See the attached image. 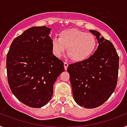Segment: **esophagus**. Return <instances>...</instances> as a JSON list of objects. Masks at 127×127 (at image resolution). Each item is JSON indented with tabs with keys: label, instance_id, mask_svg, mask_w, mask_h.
<instances>
[{
	"label": "esophagus",
	"instance_id": "esophagus-1",
	"mask_svg": "<svg viewBox=\"0 0 127 127\" xmlns=\"http://www.w3.org/2000/svg\"><path fill=\"white\" fill-rule=\"evenodd\" d=\"M64 65L65 70H67V67H68V65H69V64H68L67 62H65L64 63Z\"/></svg>",
	"mask_w": 127,
	"mask_h": 127
}]
</instances>
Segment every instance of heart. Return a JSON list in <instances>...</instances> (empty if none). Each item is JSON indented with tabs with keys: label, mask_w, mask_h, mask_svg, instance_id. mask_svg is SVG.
Returning <instances> with one entry per match:
<instances>
[{
	"label": "heart",
	"mask_w": 127,
	"mask_h": 127,
	"mask_svg": "<svg viewBox=\"0 0 127 127\" xmlns=\"http://www.w3.org/2000/svg\"><path fill=\"white\" fill-rule=\"evenodd\" d=\"M97 41L92 33L77 29L64 30L58 34V39L51 41L54 55L60 58L67 48V53L72 60L82 62L89 58L94 53Z\"/></svg>",
	"instance_id": "heart-1"
}]
</instances>
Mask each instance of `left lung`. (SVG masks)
Instances as JSON below:
<instances>
[{
	"label": "left lung",
	"mask_w": 127,
	"mask_h": 127,
	"mask_svg": "<svg viewBox=\"0 0 127 127\" xmlns=\"http://www.w3.org/2000/svg\"><path fill=\"white\" fill-rule=\"evenodd\" d=\"M97 37V50L88 59L69 64L72 94L78 105L85 108L97 107L114 92L118 81L119 57L111 41L100 33L89 30Z\"/></svg>",
	"instance_id": "1"
}]
</instances>
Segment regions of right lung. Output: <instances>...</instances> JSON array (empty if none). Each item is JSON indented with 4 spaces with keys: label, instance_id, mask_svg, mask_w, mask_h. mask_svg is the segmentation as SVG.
<instances>
[{
    "label": "right lung",
    "instance_id": "add662e5",
    "mask_svg": "<svg viewBox=\"0 0 127 127\" xmlns=\"http://www.w3.org/2000/svg\"><path fill=\"white\" fill-rule=\"evenodd\" d=\"M51 29L33 27L16 37L7 54L10 89L20 102L39 108L51 100L53 84L64 71V62L53 55Z\"/></svg>",
    "mask_w": 127,
    "mask_h": 127
}]
</instances>
